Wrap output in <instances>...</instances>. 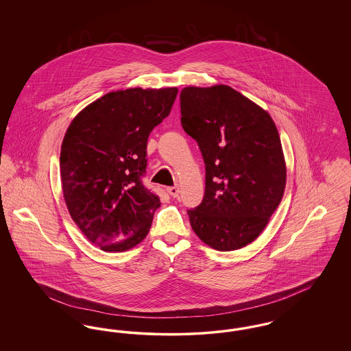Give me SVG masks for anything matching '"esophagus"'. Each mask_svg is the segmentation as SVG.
I'll return each mask as SVG.
<instances>
[{
    "instance_id": "esophagus-1",
    "label": "esophagus",
    "mask_w": 351,
    "mask_h": 351,
    "mask_svg": "<svg viewBox=\"0 0 351 351\" xmlns=\"http://www.w3.org/2000/svg\"><path fill=\"white\" fill-rule=\"evenodd\" d=\"M167 192L171 197H178L180 191H179V186H168Z\"/></svg>"
}]
</instances>
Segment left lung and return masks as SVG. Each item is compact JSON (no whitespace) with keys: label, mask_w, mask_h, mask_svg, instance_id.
Masks as SVG:
<instances>
[{"label":"left lung","mask_w":351,"mask_h":351,"mask_svg":"<svg viewBox=\"0 0 351 351\" xmlns=\"http://www.w3.org/2000/svg\"><path fill=\"white\" fill-rule=\"evenodd\" d=\"M180 108L184 132L196 139L205 163V195L188 210L191 226L212 249H242L283 199L287 167L275 122L223 84L184 88Z\"/></svg>","instance_id":"obj_1"}]
</instances>
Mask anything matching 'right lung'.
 Wrapping results in <instances>:
<instances>
[{
    "instance_id": "right-lung-1",
    "label": "right lung",
    "mask_w": 351,
    "mask_h": 351,
    "mask_svg": "<svg viewBox=\"0 0 351 351\" xmlns=\"http://www.w3.org/2000/svg\"><path fill=\"white\" fill-rule=\"evenodd\" d=\"M178 88L109 92L72 119L60 150L68 212L101 250L122 252L145 239L160 200L143 186L152 129L167 117Z\"/></svg>"
}]
</instances>
